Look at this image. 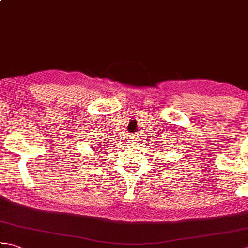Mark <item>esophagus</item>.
Returning a JSON list of instances; mask_svg holds the SVG:
<instances>
[{"label":"esophagus","mask_w":248,"mask_h":248,"mask_svg":"<svg viewBox=\"0 0 248 248\" xmlns=\"http://www.w3.org/2000/svg\"><path fill=\"white\" fill-rule=\"evenodd\" d=\"M130 141H131V144H133L134 141H135V140H134L133 136H131V138H130Z\"/></svg>","instance_id":"34e87169"}]
</instances>
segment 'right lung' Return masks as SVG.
I'll use <instances>...</instances> for the list:
<instances>
[{
    "label": "right lung",
    "mask_w": 248,
    "mask_h": 248,
    "mask_svg": "<svg viewBox=\"0 0 248 248\" xmlns=\"http://www.w3.org/2000/svg\"><path fill=\"white\" fill-rule=\"evenodd\" d=\"M100 146H104V145H100ZM92 148H93V147H92Z\"/></svg>",
    "instance_id": "obj_1"
}]
</instances>
